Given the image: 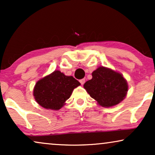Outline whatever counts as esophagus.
<instances>
[{"mask_svg": "<svg viewBox=\"0 0 155 155\" xmlns=\"http://www.w3.org/2000/svg\"><path fill=\"white\" fill-rule=\"evenodd\" d=\"M80 83H81V84L82 85V84H83L84 82H85V80L84 79H81V80H80Z\"/></svg>", "mask_w": 155, "mask_h": 155, "instance_id": "1", "label": "esophagus"}]
</instances>
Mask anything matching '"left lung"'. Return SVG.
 Wrapping results in <instances>:
<instances>
[{"label": "left lung", "instance_id": "left-lung-1", "mask_svg": "<svg viewBox=\"0 0 155 155\" xmlns=\"http://www.w3.org/2000/svg\"><path fill=\"white\" fill-rule=\"evenodd\" d=\"M92 75V79L84 84V88L101 107L115 106L126 97L128 86L121 74L99 67Z\"/></svg>", "mask_w": 155, "mask_h": 155}]
</instances>
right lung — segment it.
I'll use <instances>...</instances> for the list:
<instances>
[{
  "label": "right lung",
  "instance_id": "right-lung-1",
  "mask_svg": "<svg viewBox=\"0 0 155 155\" xmlns=\"http://www.w3.org/2000/svg\"><path fill=\"white\" fill-rule=\"evenodd\" d=\"M80 83L73 76H66L59 71L39 80L34 89L35 100L42 107L58 110L70 98Z\"/></svg>",
  "mask_w": 155,
  "mask_h": 155
}]
</instances>
